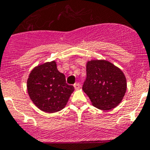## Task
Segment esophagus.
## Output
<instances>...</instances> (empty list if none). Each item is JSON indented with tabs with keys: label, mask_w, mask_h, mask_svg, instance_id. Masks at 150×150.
Here are the masks:
<instances>
[{
	"label": "esophagus",
	"mask_w": 150,
	"mask_h": 150,
	"mask_svg": "<svg viewBox=\"0 0 150 150\" xmlns=\"http://www.w3.org/2000/svg\"><path fill=\"white\" fill-rule=\"evenodd\" d=\"M74 87H75V89H79L81 88V84L79 83H76L74 84Z\"/></svg>",
	"instance_id": "1"
}]
</instances>
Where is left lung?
I'll return each mask as SVG.
<instances>
[{
    "instance_id": "1",
    "label": "left lung",
    "mask_w": 150,
    "mask_h": 150,
    "mask_svg": "<svg viewBox=\"0 0 150 150\" xmlns=\"http://www.w3.org/2000/svg\"><path fill=\"white\" fill-rule=\"evenodd\" d=\"M127 83L121 69L107 60H91L86 64L83 90L95 107L111 110L121 102Z\"/></svg>"
}]
</instances>
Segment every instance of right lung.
<instances>
[{
  "mask_svg": "<svg viewBox=\"0 0 150 150\" xmlns=\"http://www.w3.org/2000/svg\"><path fill=\"white\" fill-rule=\"evenodd\" d=\"M27 87L33 103L48 113L62 110L74 91L73 86L66 83L64 75L57 69L55 61L35 67L30 73Z\"/></svg>",
  "mask_w": 150,
  "mask_h": 150,
  "instance_id": "right-lung-1",
  "label": "right lung"
}]
</instances>
